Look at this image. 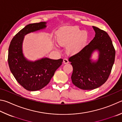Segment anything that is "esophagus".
Listing matches in <instances>:
<instances>
[{
    "label": "esophagus",
    "instance_id": "1",
    "mask_svg": "<svg viewBox=\"0 0 122 122\" xmlns=\"http://www.w3.org/2000/svg\"><path fill=\"white\" fill-rule=\"evenodd\" d=\"M63 63L65 64H67L69 63V61L67 59H63Z\"/></svg>",
    "mask_w": 122,
    "mask_h": 122
}]
</instances>
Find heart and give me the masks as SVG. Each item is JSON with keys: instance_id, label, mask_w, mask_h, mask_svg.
Returning <instances> with one entry per match:
<instances>
[{"instance_id": "obj_1", "label": "heart", "mask_w": 122, "mask_h": 122, "mask_svg": "<svg viewBox=\"0 0 122 122\" xmlns=\"http://www.w3.org/2000/svg\"><path fill=\"white\" fill-rule=\"evenodd\" d=\"M88 39L86 31H81L78 27H64L57 34V41L61 46H68L70 53L79 52L85 45Z\"/></svg>"}]
</instances>
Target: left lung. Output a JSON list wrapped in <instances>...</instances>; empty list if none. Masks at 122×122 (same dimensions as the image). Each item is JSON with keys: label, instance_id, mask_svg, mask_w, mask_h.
Returning <instances> with one entry per match:
<instances>
[{"label": "left lung", "instance_id": "8db88e82", "mask_svg": "<svg viewBox=\"0 0 122 122\" xmlns=\"http://www.w3.org/2000/svg\"><path fill=\"white\" fill-rule=\"evenodd\" d=\"M96 32L94 38L80 51L69 57L73 67L72 83L81 89L97 88L105 83L109 77L114 63L115 50L112 39L105 31L93 26ZM98 49V61L90 60L92 52Z\"/></svg>", "mask_w": 122, "mask_h": 122}]
</instances>
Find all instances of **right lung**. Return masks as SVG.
<instances>
[{
	"mask_svg": "<svg viewBox=\"0 0 122 122\" xmlns=\"http://www.w3.org/2000/svg\"><path fill=\"white\" fill-rule=\"evenodd\" d=\"M46 23L26 25L13 37L8 48V63L11 72L17 82L25 90L35 91L45 87L63 62L62 59L43 58L35 62L27 61L22 51L24 36L46 27Z\"/></svg>",
	"mask_w": 122,
	"mask_h": 122,
	"instance_id": "obj_1",
	"label": "right lung"
}]
</instances>
